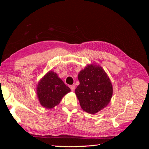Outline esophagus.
<instances>
[{"label": "esophagus", "mask_w": 149, "mask_h": 149, "mask_svg": "<svg viewBox=\"0 0 149 149\" xmlns=\"http://www.w3.org/2000/svg\"><path fill=\"white\" fill-rule=\"evenodd\" d=\"M70 89L71 90V91H74V88H75V86L74 85H70Z\"/></svg>", "instance_id": "1"}]
</instances>
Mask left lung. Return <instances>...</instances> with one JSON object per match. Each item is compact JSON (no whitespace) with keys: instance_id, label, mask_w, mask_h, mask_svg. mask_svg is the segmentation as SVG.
<instances>
[{"instance_id":"8db88e82","label":"left lung","mask_w":149,"mask_h":149,"mask_svg":"<svg viewBox=\"0 0 149 149\" xmlns=\"http://www.w3.org/2000/svg\"><path fill=\"white\" fill-rule=\"evenodd\" d=\"M79 85L75 89L81 107L89 114H96L106 107L112 96V85L100 65L91 64L78 74Z\"/></svg>"}]
</instances>
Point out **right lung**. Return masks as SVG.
I'll return each mask as SVG.
<instances>
[{"mask_svg":"<svg viewBox=\"0 0 149 149\" xmlns=\"http://www.w3.org/2000/svg\"><path fill=\"white\" fill-rule=\"evenodd\" d=\"M70 91V88L53 71L48 72L40 79L37 88L40 104L47 109H52L59 104L63 96Z\"/></svg>","mask_w":149,"mask_h":149,"instance_id":"obj_1","label":"right lung"}]
</instances>
